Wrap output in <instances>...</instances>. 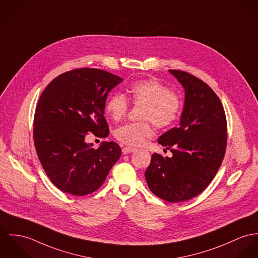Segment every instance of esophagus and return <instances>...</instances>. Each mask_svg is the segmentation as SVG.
I'll use <instances>...</instances> for the list:
<instances>
[{"label":"esophagus","mask_w":258,"mask_h":258,"mask_svg":"<svg viewBox=\"0 0 258 258\" xmlns=\"http://www.w3.org/2000/svg\"><path fill=\"white\" fill-rule=\"evenodd\" d=\"M136 150H137V148H133V147H123V148L121 149V151H122L123 154H128V153H131V152L136 151Z\"/></svg>","instance_id":"34e87169"}]
</instances>
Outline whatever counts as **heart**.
<instances>
[{"label": "heart", "mask_w": 258, "mask_h": 258, "mask_svg": "<svg viewBox=\"0 0 258 258\" xmlns=\"http://www.w3.org/2000/svg\"><path fill=\"white\" fill-rule=\"evenodd\" d=\"M125 97L135 107H141L139 119L145 120L125 123L116 131L117 139L128 146H140L151 138L154 135L152 122L158 128H167L180 114L179 95L154 78L134 81L126 87ZM126 99L120 94H113L107 100L106 113L113 120H120L127 114L130 105Z\"/></svg>", "instance_id": "obj_1"}]
</instances>
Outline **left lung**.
<instances>
[{
	"label": "left lung",
	"instance_id": "8db88e82",
	"mask_svg": "<svg viewBox=\"0 0 258 258\" xmlns=\"http://www.w3.org/2000/svg\"><path fill=\"white\" fill-rule=\"evenodd\" d=\"M169 72L184 88V107L178 126L158 139L173 156L152 154L145 178L156 197L180 202L199 196L216 176L226 152L227 119L208 84L186 72Z\"/></svg>",
	"mask_w": 258,
	"mask_h": 258
}]
</instances>
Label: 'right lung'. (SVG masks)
<instances>
[{
    "label": "right lung",
    "instance_id": "obj_1",
    "mask_svg": "<svg viewBox=\"0 0 258 258\" xmlns=\"http://www.w3.org/2000/svg\"><path fill=\"white\" fill-rule=\"evenodd\" d=\"M122 80L98 69L63 73L44 89L37 103L33 139L40 163L61 191L81 197L98 189L120 157V147L103 142L94 149L87 133L104 139L108 93Z\"/></svg>",
    "mask_w": 258,
    "mask_h": 258
}]
</instances>
